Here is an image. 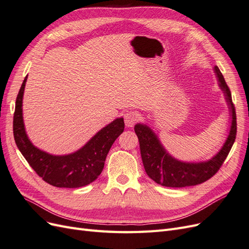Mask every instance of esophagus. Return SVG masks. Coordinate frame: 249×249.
Here are the masks:
<instances>
[{
	"instance_id": "34e87169",
	"label": "esophagus",
	"mask_w": 249,
	"mask_h": 249,
	"mask_svg": "<svg viewBox=\"0 0 249 249\" xmlns=\"http://www.w3.org/2000/svg\"><path fill=\"white\" fill-rule=\"evenodd\" d=\"M139 114L135 111H129L124 114V124L127 127H132L139 120Z\"/></svg>"
}]
</instances>
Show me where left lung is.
I'll list each match as a JSON object with an SVG mask.
<instances>
[{
  "label": "left lung",
  "instance_id": "obj_1",
  "mask_svg": "<svg viewBox=\"0 0 249 249\" xmlns=\"http://www.w3.org/2000/svg\"><path fill=\"white\" fill-rule=\"evenodd\" d=\"M216 77L219 82V87L222 89L225 100L230 106L231 115V124L229 136L223 146L212 159L206 162L187 163L178 161L171 157L166 149L163 147L157 135L146 124H137L134 130L139 139L140 153L143 166L147 176L157 184L165 187L182 188L195 186L206 182L219 170L221 165L230 153L235 142L237 134V118L236 110L231 101V93L220 70L214 67Z\"/></svg>",
  "mask_w": 249,
  "mask_h": 249
}]
</instances>
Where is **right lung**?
Wrapping results in <instances>:
<instances>
[{"label":"right lung","mask_w":249,"mask_h":249,"mask_svg":"<svg viewBox=\"0 0 249 249\" xmlns=\"http://www.w3.org/2000/svg\"><path fill=\"white\" fill-rule=\"evenodd\" d=\"M27 77L18 91L13 115V136L19 152L37 175L52 186L79 188L92 183L103 171L112 144L124 130V118H116L103 127L77 152L65 156L50 155L35 147L25 131L21 107Z\"/></svg>","instance_id":"1"}]
</instances>
